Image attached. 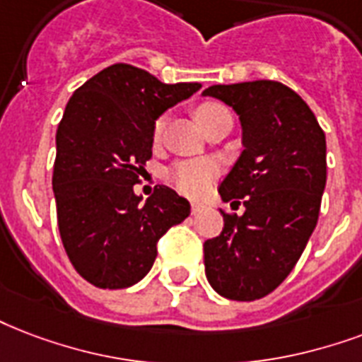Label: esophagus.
I'll use <instances>...</instances> for the list:
<instances>
[{
    "label": "esophagus",
    "instance_id": "esophagus-1",
    "mask_svg": "<svg viewBox=\"0 0 362 362\" xmlns=\"http://www.w3.org/2000/svg\"><path fill=\"white\" fill-rule=\"evenodd\" d=\"M206 205L201 201H192V214H199L201 211H205Z\"/></svg>",
    "mask_w": 362,
    "mask_h": 362
}]
</instances>
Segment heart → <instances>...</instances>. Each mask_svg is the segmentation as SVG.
Instances as JSON below:
<instances>
[{"instance_id":"obj_1","label":"heart","mask_w":362,"mask_h":362,"mask_svg":"<svg viewBox=\"0 0 362 362\" xmlns=\"http://www.w3.org/2000/svg\"><path fill=\"white\" fill-rule=\"evenodd\" d=\"M222 114H228V110L222 104H218V102H205V104H201L195 110V117L201 123V127H205L209 121H212L214 117ZM165 123H167L165 117L157 119L156 127H153V136H156V140L161 138ZM216 175L218 167L214 161H209V159H192V161L176 163L175 167L167 173V178L184 195L199 197V195H203L209 189V186L216 178Z\"/></svg>"}]
</instances>
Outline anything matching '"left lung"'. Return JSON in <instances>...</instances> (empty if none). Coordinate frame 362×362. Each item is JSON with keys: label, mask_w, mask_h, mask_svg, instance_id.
Wrapping results in <instances>:
<instances>
[{"label": "left lung", "mask_w": 362, "mask_h": 362, "mask_svg": "<svg viewBox=\"0 0 362 362\" xmlns=\"http://www.w3.org/2000/svg\"><path fill=\"white\" fill-rule=\"evenodd\" d=\"M203 96L239 115L243 151L218 192L245 206L241 216L222 212L224 230L203 245L206 279L220 296L252 302L286 279L315 230L327 138L310 106L279 81L212 85Z\"/></svg>", "instance_id": "8db88e82"}]
</instances>
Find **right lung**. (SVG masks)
I'll return each instance as SVG.
<instances>
[{
  "label": "right lung",
  "instance_id": "add662e5",
  "mask_svg": "<svg viewBox=\"0 0 362 362\" xmlns=\"http://www.w3.org/2000/svg\"><path fill=\"white\" fill-rule=\"evenodd\" d=\"M201 89L161 83L131 64L107 66L71 95L57 131L52 192L71 266L98 288H127L150 272L157 241L189 216L175 189L142 203L134 184L151 157L156 119Z\"/></svg>",
  "mask_w": 362,
  "mask_h": 362
}]
</instances>
